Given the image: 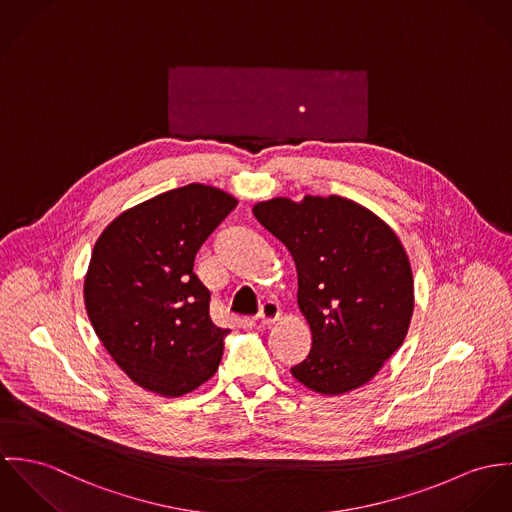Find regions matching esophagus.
<instances>
[{"mask_svg":"<svg viewBox=\"0 0 512 512\" xmlns=\"http://www.w3.org/2000/svg\"><path fill=\"white\" fill-rule=\"evenodd\" d=\"M279 316H281V308H279V304L273 302V300H267V302L261 306L259 314H257V318L261 320L263 326H269V324L277 322Z\"/></svg>","mask_w":512,"mask_h":512,"instance_id":"1","label":"esophagus"}]
</instances>
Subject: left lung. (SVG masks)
I'll list each match as a JSON object with an SVG mask.
<instances>
[{
	"mask_svg": "<svg viewBox=\"0 0 512 512\" xmlns=\"http://www.w3.org/2000/svg\"><path fill=\"white\" fill-rule=\"evenodd\" d=\"M257 222L290 251L312 349L290 373L310 391L343 395L371 381L402 345L414 308L406 251L381 218L340 196L273 198Z\"/></svg>",
	"mask_w": 512,
	"mask_h": 512,
	"instance_id": "left-lung-1",
	"label": "left lung"
}]
</instances>
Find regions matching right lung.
Segmentation results:
<instances>
[{
  "mask_svg": "<svg viewBox=\"0 0 512 512\" xmlns=\"http://www.w3.org/2000/svg\"><path fill=\"white\" fill-rule=\"evenodd\" d=\"M237 206L220 188L188 184L119 214L98 237L84 281L96 336L145 391L180 397L208 381L229 330L210 318L194 257Z\"/></svg>",
  "mask_w": 512,
  "mask_h": 512,
  "instance_id": "1",
  "label": "right lung"
}]
</instances>
